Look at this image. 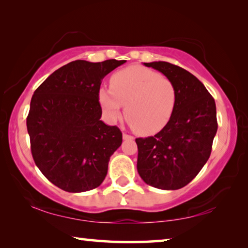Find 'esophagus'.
Wrapping results in <instances>:
<instances>
[{"mask_svg":"<svg viewBox=\"0 0 248 248\" xmlns=\"http://www.w3.org/2000/svg\"><path fill=\"white\" fill-rule=\"evenodd\" d=\"M123 139L124 140H133V137L129 136V134H127V133H124L123 134Z\"/></svg>","mask_w":248,"mask_h":248,"instance_id":"obj_1","label":"esophagus"}]
</instances>
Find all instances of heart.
<instances>
[{"mask_svg": "<svg viewBox=\"0 0 248 248\" xmlns=\"http://www.w3.org/2000/svg\"><path fill=\"white\" fill-rule=\"evenodd\" d=\"M99 103L110 121L123 115L136 131L154 134L165 127L176 105V89L170 78L143 66H129L112 75L110 90L102 87Z\"/></svg>", "mask_w": 248, "mask_h": 248, "instance_id": "heart-1", "label": "heart"}]
</instances>
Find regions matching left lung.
Instances as JSON below:
<instances>
[{"label":"left lung","mask_w":248,"mask_h":248,"mask_svg":"<svg viewBox=\"0 0 248 248\" xmlns=\"http://www.w3.org/2000/svg\"><path fill=\"white\" fill-rule=\"evenodd\" d=\"M174 83L171 118L154 137L138 138L137 170L145 184L180 189L194 179L211 154L217 123L215 99L195 75L169 62L143 63Z\"/></svg>","instance_id":"8db88e82"}]
</instances>
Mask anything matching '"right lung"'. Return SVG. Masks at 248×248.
<instances>
[{"instance_id":"1","label":"right lung","mask_w":248,"mask_h":248,"mask_svg":"<svg viewBox=\"0 0 248 248\" xmlns=\"http://www.w3.org/2000/svg\"><path fill=\"white\" fill-rule=\"evenodd\" d=\"M125 60H77L49 75L35 91L27 117L31 154L49 182L68 192L94 189L123 143L116 125L100 120L103 78Z\"/></svg>"}]
</instances>
